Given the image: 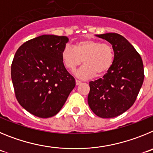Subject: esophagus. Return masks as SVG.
<instances>
[{
    "instance_id": "obj_1",
    "label": "esophagus",
    "mask_w": 153,
    "mask_h": 153,
    "mask_svg": "<svg viewBox=\"0 0 153 153\" xmlns=\"http://www.w3.org/2000/svg\"><path fill=\"white\" fill-rule=\"evenodd\" d=\"M75 83H76V85H79L82 84V82H80L78 80H76V81H75Z\"/></svg>"
}]
</instances>
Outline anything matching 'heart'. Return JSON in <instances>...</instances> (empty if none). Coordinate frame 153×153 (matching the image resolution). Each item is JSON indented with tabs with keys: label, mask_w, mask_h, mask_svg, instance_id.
Instances as JSON below:
<instances>
[{
	"label": "heart",
	"mask_w": 153,
	"mask_h": 153,
	"mask_svg": "<svg viewBox=\"0 0 153 153\" xmlns=\"http://www.w3.org/2000/svg\"><path fill=\"white\" fill-rule=\"evenodd\" d=\"M62 60L65 67L73 71L82 64L85 65L75 71V76L82 80L103 75L110 70L114 61V50L111 44L94 39H85L75 46L66 45L62 51Z\"/></svg>",
	"instance_id": "1"
}]
</instances>
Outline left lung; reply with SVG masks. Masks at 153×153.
<instances>
[{
	"mask_svg": "<svg viewBox=\"0 0 153 153\" xmlns=\"http://www.w3.org/2000/svg\"><path fill=\"white\" fill-rule=\"evenodd\" d=\"M96 36L112 45L114 61L102 78L89 82L88 102L97 116L115 117L134 104L143 83V64L140 54L123 36L108 33Z\"/></svg>",
	"mask_w": 153,
	"mask_h": 153,
	"instance_id": "obj_1",
	"label": "left lung"
}]
</instances>
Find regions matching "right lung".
I'll return each mask as SVG.
<instances>
[{
    "label": "right lung",
    "instance_id": "right-lung-1",
    "mask_svg": "<svg viewBox=\"0 0 153 153\" xmlns=\"http://www.w3.org/2000/svg\"><path fill=\"white\" fill-rule=\"evenodd\" d=\"M68 38L42 35L24 42L15 53L11 78L19 104L34 116L59 112L75 86L62 60Z\"/></svg>",
    "mask_w": 153,
    "mask_h": 153
}]
</instances>
